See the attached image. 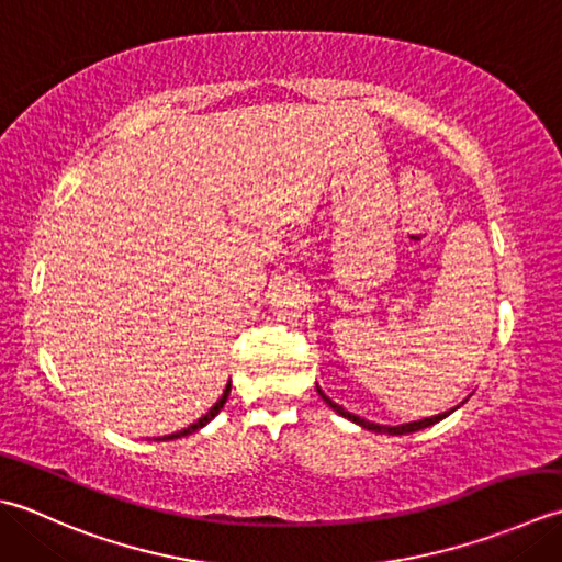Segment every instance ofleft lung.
<instances>
[{"label": "left lung", "instance_id": "left-lung-1", "mask_svg": "<svg viewBox=\"0 0 562 562\" xmlns=\"http://www.w3.org/2000/svg\"><path fill=\"white\" fill-rule=\"evenodd\" d=\"M317 393L323 395V400L325 403L337 412V415H341V417H347L349 422H357L359 427H363V429H369V431H375V434H393V437H397V434H412V431H419V429H425V427H431V425H437V422H441L443 417H449L453 409H449V412H441V415H437V417H427V419H419V422H407V425H400V427H383V425H375V422H369V419H361V417H357V415H351V412H347L345 407H339L337 403H331V400L319 391L317 387Z\"/></svg>", "mask_w": 562, "mask_h": 562}]
</instances>
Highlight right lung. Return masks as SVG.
I'll list each match as a JSON object with an SVG mask.
<instances>
[{"label": "right lung", "mask_w": 562, "mask_h": 562, "mask_svg": "<svg viewBox=\"0 0 562 562\" xmlns=\"http://www.w3.org/2000/svg\"><path fill=\"white\" fill-rule=\"evenodd\" d=\"M227 395H231V383H227V387H225V391H223V395H221V400H217V403L209 409V412H205V415L199 419V422H193V425L191 427H187V429H181V431H177V434H169V437H162V441H171V439H179V437H187V434H193V431H199L201 427H205V425H209V422L217 415V412H221L223 409V405L227 403Z\"/></svg>", "instance_id": "obj_1"}]
</instances>
